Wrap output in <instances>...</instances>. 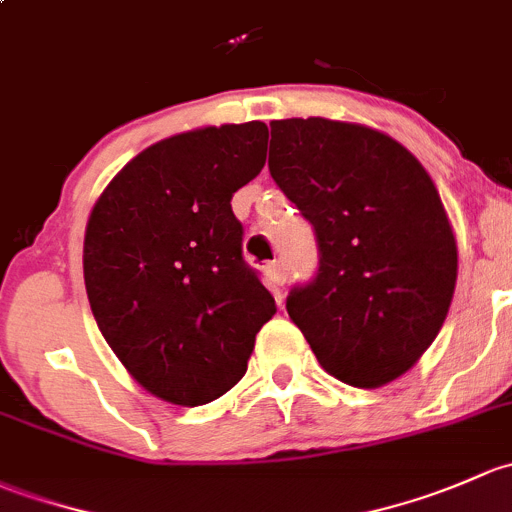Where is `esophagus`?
I'll list each match as a JSON object with an SVG mask.
<instances>
[{
  "mask_svg": "<svg viewBox=\"0 0 512 512\" xmlns=\"http://www.w3.org/2000/svg\"><path fill=\"white\" fill-rule=\"evenodd\" d=\"M266 276H268V281H271L273 293H276L278 298H281L283 286H286V271H283V263L281 261L268 263V266H266Z\"/></svg>",
  "mask_w": 512,
  "mask_h": 512,
  "instance_id": "34e87169",
  "label": "esophagus"
}]
</instances>
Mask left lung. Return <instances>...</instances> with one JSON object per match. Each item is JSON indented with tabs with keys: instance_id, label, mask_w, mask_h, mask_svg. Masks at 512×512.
<instances>
[{
	"instance_id": "8db88e82",
	"label": "left lung",
	"mask_w": 512,
	"mask_h": 512,
	"mask_svg": "<svg viewBox=\"0 0 512 512\" xmlns=\"http://www.w3.org/2000/svg\"><path fill=\"white\" fill-rule=\"evenodd\" d=\"M268 170L310 221L318 273L286 298L320 367L372 389L436 340L456 288V239L419 160L389 135L325 118L271 123Z\"/></svg>"
}]
</instances>
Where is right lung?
Here are the masks:
<instances>
[{
    "label": "right lung",
    "mask_w": 512,
    "mask_h": 512,
    "mask_svg": "<svg viewBox=\"0 0 512 512\" xmlns=\"http://www.w3.org/2000/svg\"><path fill=\"white\" fill-rule=\"evenodd\" d=\"M266 142L258 120L155 142L88 219L93 318L135 382L165 402L199 407L229 392L276 313L231 212L236 189L263 170Z\"/></svg>",
    "instance_id": "1"
}]
</instances>
